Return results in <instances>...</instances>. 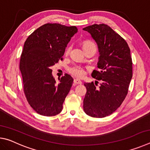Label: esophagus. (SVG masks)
I'll list each match as a JSON object with an SVG mask.
<instances>
[{
	"instance_id": "1",
	"label": "esophagus",
	"mask_w": 150,
	"mask_h": 150,
	"mask_svg": "<svg viewBox=\"0 0 150 150\" xmlns=\"http://www.w3.org/2000/svg\"><path fill=\"white\" fill-rule=\"evenodd\" d=\"M73 83H74L75 85H81V84H82V81H80L79 79H74V81H73Z\"/></svg>"
}]
</instances>
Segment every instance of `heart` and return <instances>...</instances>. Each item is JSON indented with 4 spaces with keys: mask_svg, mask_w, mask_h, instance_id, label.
<instances>
[{
    "mask_svg": "<svg viewBox=\"0 0 150 150\" xmlns=\"http://www.w3.org/2000/svg\"><path fill=\"white\" fill-rule=\"evenodd\" d=\"M95 45L93 42H85L83 43V47L84 48L85 47L89 46V45ZM71 50V46H68L67 47V49L65 50V53L67 54H69ZM69 72L71 73L73 75H74L75 77H78V78H82L85 76V70L83 67H81V66H74V67H72L69 68Z\"/></svg>",
    "mask_w": 150,
    "mask_h": 150,
    "instance_id": "b5f03b06",
    "label": "heart"
}]
</instances>
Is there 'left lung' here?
I'll return each instance as SVG.
<instances>
[{
    "mask_svg": "<svg viewBox=\"0 0 150 150\" xmlns=\"http://www.w3.org/2000/svg\"><path fill=\"white\" fill-rule=\"evenodd\" d=\"M96 43L99 52L98 71L92 77L100 81L85 83L83 110L87 115L103 118L112 114L125 99L132 77V61L127 42L106 24H93L83 29ZM96 82L98 83V81Z\"/></svg>",
    "mask_w": 150,
    "mask_h": 150,
    "instance_id": "1",
    "label": "left lung"
}]
</instances>
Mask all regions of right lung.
I'll return each mask as SVG.
<instances>
[{
	"mask_svg": "<svg viewBox=\"0 0 150 150\" xmlns=\"http://www.w3.org/2000/svg\"><path fill=\"white\" fill-rule=\"evenodd\" d=\"M77 31L75 26L48 23L35 30L24 43L20 61L24 92L40 115L52 116L62 110L73 79L65 74L56 82L51 67L63 59L65 47Z\"/></svg>",
	"mask_w": 150,
	"mask_h": 150,
	"instance_id": "right-lung-1",
	"label": "right lung"
}]
</instances>
